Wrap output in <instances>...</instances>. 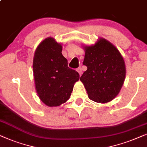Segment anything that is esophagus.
<instances>
[{
  "label": "esophagus",
  "mask_w": 147,
  "mask_h": 147,
  "mask_svg": "<svg viewBox=\"0 0 147 147\" xmlns=\"http://www.w3.org/2000/svg\"><path fill=\"white\" fill-rule=\"evenodd\" d=\"M77 72H79V75H80V76H81V75H82V73H83V72H82V69H81V67H79V68H77Z\"/></svg>",
  "instance_id": "34e87169"
}]
</instances>
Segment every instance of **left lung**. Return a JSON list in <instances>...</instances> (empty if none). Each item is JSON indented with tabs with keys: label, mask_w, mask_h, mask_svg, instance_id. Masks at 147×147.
Returning <instances> with one entry per match:
<instances>
[{
	"label": "left lung",
	"mask_w": 147,
	"mask_h": 147,
	"mask_svg": "<svg viewBox=\"0 0 147 147\" xmlns=\"http://www.w3.org/2000/svg\"><path fill=\"white\" fill-rule=\"evenodd\" d=\"M84 65L87 70L80 78L90 99L98 103L113 100L124 84L126 66L122 56L113 45L100 38L94 45L83 46Z\"/></svg>",
	"instance_id": "1"
}]
</instances>
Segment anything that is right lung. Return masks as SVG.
I'll list each match as a JSON object with an SVG mask.
<instances>
[{"instance_id":"add662e5","label":"right lung","mask_w":147,"mask_h":147,"mask_svg":"<svg viewBox=\"0 0 147 147\" xmlns=\"http://www.w3.org/2000/svg\"><path fill=\"white\" fill-rule=\"evenodd\" d=\"M62 50V45L50 37L39 44L34 54L33 71L37 93L50 107L66 102L79 80V74L68 67Z\"/></svg>"}]
</instances>
